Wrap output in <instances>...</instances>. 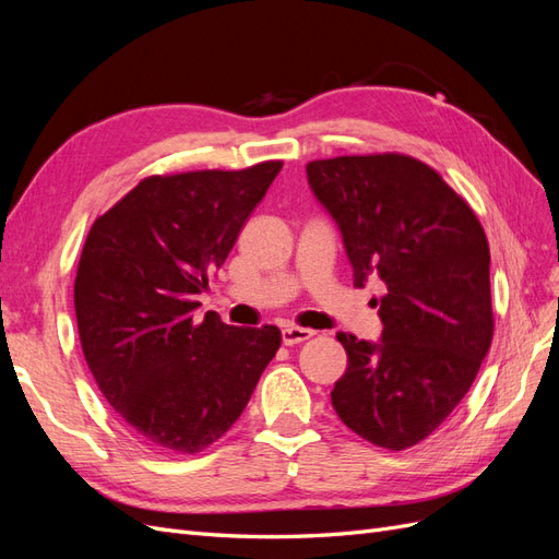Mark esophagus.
<instances>
[{"label": "esophagus", "instance_id": "1", "mask_svg": "<svg viewBox=\"0 0 559 559\" xmlns=\"http://www.w3.org/2000/svg\"><path fill=\"white\" fill-rule=\"evenodd\" d=\"M314 335L312 329H302V326H286L282 329V343L284 345H300L310 341V337Z\"/></svg>", "mask_w": 559, "mask_h": 559}]
</instances>
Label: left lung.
<instances>
[{
  "mask_svg": "<svg viewBox=\"0 0 559 559\" xmlns=\"http://www.w3.org/2000/svg\"><path fill=\"white\" fill-rule=\"evenodd\" d=\"M308 181L341 226L354 286L384 284L382 341L337 333L349 364L331 403L364 441L408 450L466 396L492 345L485 230L433 167L394 151L310 160Z\"/></svg>",
  "mask_w": 559,
  "mask_h": 559,
  "instance_id": "1",
  "label": "left lung"
}]
</instances>
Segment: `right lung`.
Segmentation results:
<instances>
[{
	"mask_svg": "<svg viewBox=\"0 0 559 559\" xmlns=\"http://www.w3.org/2000/svg\"><path fill=\"white\" fill-rule=\"evenodd\" d=\"M282 165L151 175L91 226L74 280L81 349L148 448L195 454L216 443L282 345L277 326L195 314Z\"/></svg>",
	"mask_w": 559,
	"mask_h": 559,
	"instance_id": "right-lung-1",
	"label": "right lung"
}]
</instances>
